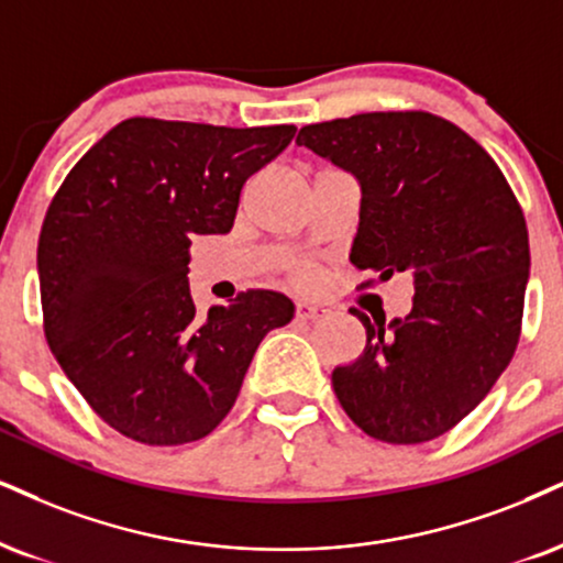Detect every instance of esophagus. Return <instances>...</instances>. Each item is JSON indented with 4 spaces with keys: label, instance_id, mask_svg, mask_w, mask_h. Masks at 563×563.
<instances>
[{
    "label": "esophagus",
    "instance_id": "esophagus-1",
    "mask_svg": "<svg viewBox=\"0 0 563 563\" xmlns=\"http://www.w3.org/2000/svg\"><path fill=\"white\" fill-rule=\"evenodd\" d=\"M325 313H329V310L318 302H297L295 310V316L300 318V321H318V318H323Z\"/></svg>",
    "mask_w": 563,
    "mask_h": 563
}]
</instances>
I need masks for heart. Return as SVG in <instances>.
Segmentation results:
<instances>
[{
  "label": "heart",
  "instance_id": "b5f03b06",
  "mask_svg": "<svg viewBox=\"0 0 563 563\" xmlns=\"http://www.w3.org/2000/svg\"><path fill=\"white\" fill-rule=\"evenodd\" d=\"M297 276H300V279H308L310 268L308 266H297Z\"/></svg>",
  "mask_w": 563,
  "mask_h": 563
}]
</instances>
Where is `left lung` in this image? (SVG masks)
Wrapping results in <instances>:
<instances>
[{
    "mask_svg": "<svg viewBox=\"0 0 563 563\" xmlns=\"http://www.w3.org/2000/svg\"><path fill=\"white\" fill-rule=\"evenodd\" d=\"M297 145L363 187L350 261L409 271L407 318L371 321L352 365L331 373L339 405L386 443H426L467 418L515 357L530 240L515 192L481 143L430 112H367L308 124Z\"/></svg>",
    "mask_w": 563,
    "mask_h": 563,
    "instance_id": "left-lung-1",
    "label": "left lung"
}]
</instances>
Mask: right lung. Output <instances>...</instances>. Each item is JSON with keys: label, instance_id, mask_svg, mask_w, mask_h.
<instances>
[{"label": "right lung", "instance_id": "1", "mask_svg": "<svg viewBox=\"0 0 563 563\" xmlns=\"http://www.w3.org/2000/svg\"><path fill=\"white\" fill-rule=\"evenodd\" d=\"M295 133L133 117L69 169L38 238L44 334L117 433L148 446L206 439L263 336L292 321V300L271 289L198 316L187 263L196 234L232 229L242 185Z\"/></svg>", "mask_w": 563, "mask_h": 563}]
</instances>
